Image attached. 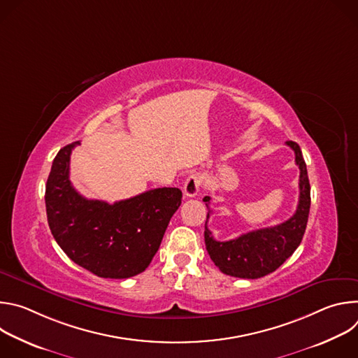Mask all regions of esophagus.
Returning <instances> with one entry per match:
<instances>
[{"mask_svg": "<svg viewBox=\"0 0 358 358\" xmlns=\"http://www.w3.org/2000/svg\"><path fill=\"white\" fill-rule=\"evenodd\" d=\"M202 180L199 174H191L184 182V194L187 196H195L201 191Z\"/></svg>", "mask_w": 358, "mask_h": 358, "instance_id": "34e87169", "label": "esophagus"}]
</instances>
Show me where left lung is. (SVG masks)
I'll return each mask as SVG.
<instances>
[{"label":"left lung","instance_id":"1","mask_svg":"<svg viewBox=\"0 0 358 358\" xmlns=\"http://www.w3.org/2000/svg\"><path fill=\"white\" fill-rule=\"evenodd\" d=\"M294 151V162L299 166V203L296 213L285 222L257 229L238 236L236 239L220 242L214 239L206 222V246L215 266L225 275L242 279H258L275 272L301 242L310 211V184L308 169L303 160L301 150L297 143L286 141ZM210 199L203 196L208 208L207 220L210 218Z\"/></svg>","mask_w":358,"mask_h":358}]
</instances>
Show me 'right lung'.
<instances>
[{
  "label": "right lung",
  "instance_id": "obj_1",
  "mask_svg": "<svg viewBox=\"0 0 358 358\" xmlns=\"http://www.w3.org/2000/svg\"><path fill=\"white\" fill-rule=\"evenodd\" d=\"M57 155L45 187L49 229L68 257L99 278L127 279L145 271L174 213L178 188H155L109 203L82 196L69 180L72 150Z\"/></svg>",
  "mask_w": 358,
  "mask_h": 358
}]
</instances>
